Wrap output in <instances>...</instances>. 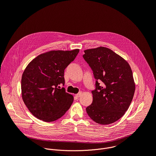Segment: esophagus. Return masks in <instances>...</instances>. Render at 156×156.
I'll list each match as a JSON object with an SVG mask.
<instances>
[{
	"label": "esophagus",
	"instance_id": "obj_1",
	"mask_svg": "<svg viewBox=\"0 0 156 156\" xmlns=\"http://www.w3.org/2000/svg\"><path fill=\"white\" fill-rule=\"evenodd\" d=\"M81 95V93H78V94H76L75 95V97H76L77 98H78L79 97H80Z\"/></svg>",
	"mask_w": 156,
	"mask_h": 156
}]
</instances>
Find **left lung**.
<instances>
[{
    "label": "left lung",
    "mask_w": 156,
    "mask_h": 156,
    "mask_svg": "<svg viewBox=\"0 0 156 156\" xmlns=\"http://www.w3.org/2000/svg\"><path fill=\"white\" fill-rule=\"evenodd\" d=\"M83 55L93 72L95 90L92 104L86 112L101 125L119 120L128 110L134 96L135 84L128 62L112 50L104 47L87 49ZM101 80L103 85L98 82Z\"/></svg>",
    "instance_id": "left-lung-1"
}]
</instances>
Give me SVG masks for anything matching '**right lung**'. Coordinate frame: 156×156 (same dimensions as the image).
Returning <instances> with one entry per match:
<instances>
[{
    "mask_svg": "<svg viewBox=\"0 0 156 156\" xmlns=\"http://www.w3.org/2000/svg\"><path fill=\"white\" fill-rule=\"evenodd\" d=\"M80 50L52 51L33 59L22 75V98L36 118L51 122L62 117L73 102L72 95L60 84H65L64 71Z\"/></svg>",
    "mask_w": 156,
    "mask_h": 156,
    "instance_id": "add662e5",
    "label": "right lung"
}]
</instances>
